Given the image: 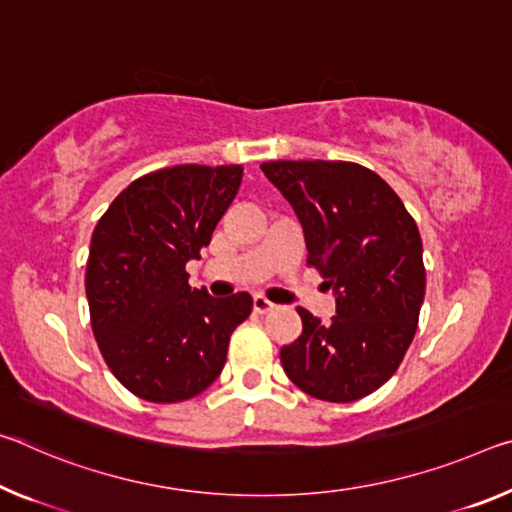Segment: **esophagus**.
<instances>
[{"instance_id":"34e87169","label":"esophagus","mask_w":512,"mask_h":512,"mask_svg":"<svg viewBox=\"0 0 512 512\" xmlns=\"http://www.w3.org/2000/svg\"><path fill=\"white\" fill-rule=\"evenodd\" d=\"M273 303H271V300H266L264 296H255L253 298V312L255 314H266V312H271L273 310Z\"/></svg>"}]
</instances>
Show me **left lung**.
<instances>
[{
  "label": "left lung",
  "instance_id": "left-lung-1",
  "mask_svg": "<svg viewBox=\"0 0 512 512\" xmlns=\"http://www.w3.org/2000/svg\"><path fill=\"white\" fill-rule=\"evenodd\" d=\"M259 168L294 207L307 264L326 278L337 305L328 323L296 307L303 332L280 348L282 367L314 399L358 401L394 376L417 332L426 291L417 223L392 186L360 164Z\"/></svg>",
  "mask_w": 512,
  "mask_h": 512
}]
</instances>
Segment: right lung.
<instances>
[{
    "mask_svg": "<svg viewBox=\"0 0 512 512\" xmlns=\"http://www.w3.org/2000/svg\"><path fill=\"white\" fill-rule=\"evenodd\" d=\"M241 166L182 164L134 180L97 221L86 296L97 346L129 392L152 403L198 396L223 371L253 298L191 289L200 259L241 186Z\"/></svg>",
    "mask_w": 512,
    "mask_h": 512,
    "instance_id": "1",
    "label": "right lung"
}]
</instances>
